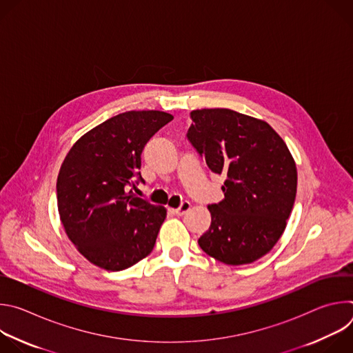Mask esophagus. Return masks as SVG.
Instances as JSON below:
<instances>
[{"label":"esophagus","mask_w":353,"mask_h":353,"mask_svg":"<svg viewBox=\"0 0 353 353\" xmlns=\"http://www.w3.org/2000/svg\"><path fill=\"white\" fill-rule=\"evenodd\" d=\"M190 208H191V204L188 203V201H184V203L179 207V208H176V210H172L176 215H179V216H183L184 214H187L188 211H190Z\"/></svg>","instance_id":"1"}]
</instances>
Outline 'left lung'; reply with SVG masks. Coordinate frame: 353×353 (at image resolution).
I'll list each match as a JSON object with an SVG mask.
<instances>
[{
  "label": "left lung",
  "instance_id": "8db88e82",
  "mask_svg": "<svg viewBox=\"0 0 353 353\" xmlns=\"http://www.w3.org/2000/svg\"><path fill=\"white\" fill-rule=\"evenodd\" d=\"M191 119L187 138L225 176V199L208 207L211 226L198 244L228 265L254 263L286 228L297 187L294 159L264 120L230 109L192 110Z\"/></svg>",
  "mask_w": 353,
  "mask_h": 353
}]
</instances>
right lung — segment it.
<instances>
[{
    "mask_svg": "<svg viewBox=\"0 0 353 353\" xmlns=\"http://www.w3.org/2000/svg\"><path fill=\"white\" fill-rule=\"evenodd\" d=\"M159 110L117 114L83 134L70 149L57 177V205L68 239L93 265L132 267L154 250L166 208L128 191L142 180L148 139L172 121Z\"/></svg>",
    "mask_w": 353,
    "mask_h": 353,
    "instance_id": "obj_1",
    "label": "right lung"
}]
</instances>
